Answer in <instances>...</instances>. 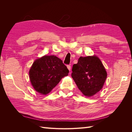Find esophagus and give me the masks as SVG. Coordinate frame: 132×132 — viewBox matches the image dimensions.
I'll return each instance as SVG.
<instances>
[{"mask_svg":"<svg viewBox=\"0 0 132 132\" xmlns=\"http://www.w3.org/2000/svg\"><path fill=\"white\" fill-rule=\"evenodd\" d=\"M67 67V68H68V70H69V71H70V70H71V66L69 65H68Z\"/></svg>","mask_w":132,"mask_h":132,"instance_id":"34e87169","label":"esophagus"}]
</instances>
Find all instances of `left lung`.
<instances>
[{
    "mask_svg": "<svg viewBox=\"0 0 132 132\" xmlns=\"http://www.w3.org/2000/svg\"><path fill=\"white\" fill-rule=\"evenodd\" d=\"M71 77L78 89L86 96H92L100 91L107 78V72L97 56L80 57L72 68Z\"/></svg>",
    "mask_w": 132,
    "mask_h": 132,
    "instance_id": "obj_1",
    "label": "left lung"
}]
</instances>
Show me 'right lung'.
Returning <instances> with one entry per match:
<instances>
[{
	"instance_id": "right-lung-1",
	"label": "right lung",
	"mask_w": 132,
	"mask_h": 132,
	"mask_svg": "<svg viewBox=\"0 0 132 132\" xmlns=\"http://www.w3.org/2000/svg\"><path fill=\"white\" fill-rule=\"evenodd\" d=\"M68 73L69 70L61 59L54 55H44L34 62L29 76L34 89L39 94L47 95Z\"/></svg>"
}]
</instances>
